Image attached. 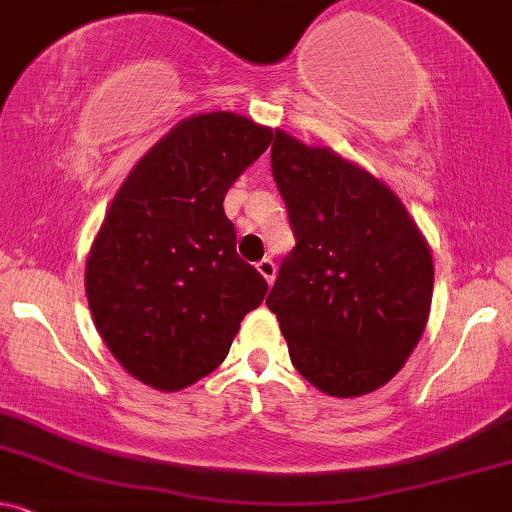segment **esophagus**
<instances>
[{
  "mask_svg": "<svg viewBox=\"0 0 512 512\" xmlns=\"http://www.w3.org/2000/svg\"><path fill=\"white\" fill-rule=\"evenodd\" d=\"M256 270L263 275V280H266L268 285H273V280H275V263L270 261V258H263V261H258L256 263Z\"/></svg>",
  "mask_w": 512,
  "mask_h": 512,
  "instance_id": "esophagus-1",
  "label": "esophagus"
}]
</instances>
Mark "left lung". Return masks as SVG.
Here are the masks:
<instances>
[{"label": "left lung", "instance_id": "obj_1", "mask_svg": "<svg viewBox=\"0 0 512 512\" xmlns=\"http://www.w3.org/2000/svg\"><path fill=\"white\" fill-rule=\"evenodd\" d=\"M270 167L297 246L266 304L294 369L333 398L374 393L429 321V244L390 186L330 148L275 129Z\"/></svg>", "mask_w": 512, "mask_h": 512}]
</instances>
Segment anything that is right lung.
I'll list each match as a JSON object with an SVG mask.
<instances>
[{
	"instance_id": "1",
	"label": "right lung",
	"mask_w": 512,
	"mask_h": 512,
	"mask_svg": "<svg viewBox=\"0 0 512 512\" xmlns=\"http://www.w3.org/2000/svg\"><path fill=\"white\" fill-rule=\"evenodd\" d=\"M270 141L242 114H194L112 198L86 263L88 306L112 357L150 388L174 393L218 369L266 297L222 201Z\"/></svg>"
}]
</instances>
